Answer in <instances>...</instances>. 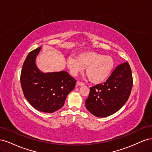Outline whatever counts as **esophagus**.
<instances>
[{"label":"esophagus","instance_id":"1","mask_svg":"<svg viewBox=\"0 0 152 152\" xmlns=\"http://www.w3.org/2000/svg\"><path fill=\"white\" fill-rule=\"evenodd\" d=\"M77 86H84V83H83V82H79V81H78V82H77Z\"/></svg>","mask_w":152,"mask_h":152}]
</instances>
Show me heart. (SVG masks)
I'll return each instance as SVG.
<instances>
[{
  "mask_svg": "<svg viewBox=\"0 0 152 152\" xmlns=\"http://www.w3.org/2000/svg\"><path fill=\"white\" fill-rule=\"evenodd\" d=\"M66 63L70 74L74 77L86 68V75L94 84L102 83L108 79L115 65L111 56L93 51L82 52L76 57L69 56Z\"/></svg>",
  "mask_w": 152,
  "mask_h": 152,
  "instance_id": "b5f03b06",
  "label": "heart"
}]
</instances>
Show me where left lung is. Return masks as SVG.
Returning <instances> with one entry per match:
<instances>
[{
    "instance_id": "left-lung-1",
    "label": "left lung",
    "mask_w": 152,
    "mask_h": 152,
    "mask_svg": "<svg viewBox=\"0 0 152 152\" xmlns=\"http://www.w3.org/2000/svg\"><path fill=\"white\" fill-rule=\"evenodd\" d=\"M132 87L131 69L125 62L116 67L107 81L90 87L86 107L97 117L111 115L127 102Z\"/></svg>"
}]
</instances>
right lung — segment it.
<instances>
[{
    "instance_id": "right-lung-1",
    "label": "right lung",
    "mask_w": 152,
    "mask_h": 152,
    "mask_svg": "<svg viewBox=\"0 0 152 152\" xmlns=\"http://www.w3.org/2000/svg\"><path fill=\"white\" fill-rule=\"evenodd\" d=\"M40 49L32 50L26 56L21 72V86L25 98L34 108L53 113L63 107L76 80L66 71L41 72L35 64Z\"/></svg>"
}]
</instances>
